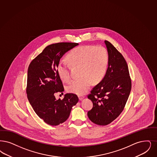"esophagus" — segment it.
<instances>
[{
	"label": "esophagus",
	"instance_id": "1",
	"mask_svg": "<svg viewBox=\"0 0 157 157\" xmlns=\"http://www.w3.org/2000/svg\"><path fill=\"white\" fill-rule=\"evenodd\" d=\"M78 98H79V99L80 101H82V100L84 98V97L82 96H78Z\"/></svg>",
	"mask_w": 157,
	"mask_h": 157
}]
</instances>
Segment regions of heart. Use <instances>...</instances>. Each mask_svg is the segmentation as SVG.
<instances>
[{
    "mask_svg": "<svg viewBox=\"0 0 157 157\" xmlns=\"http://www.w3.org/2000/svg\"><path fill=\"white\" fill-rule=\"evenodd\" d=\"M67 58L73 66H80L79 75L81 77L71 82L67 86L69 93L86 94L94 83L101 82L106 74L109 65V54L103 46L92 45H82L72 49ZM58 74L63 81L71 79L69 64L63 61L57 65Z\"/></svg>",
    "mask_w": 157,
    "mask_h": 157,
    "instance_id": "1",
    "label": "heart"
}]
</instances>
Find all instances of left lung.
Wrapping results in <instances>:
<instances>
[{"mask_svg":"<svg viewBox=\"0 0 157 157\" xmlns=\"http://www.w3.org/2000/svg\"><path fill=\"white\" fill-rule=\"evenodd\" d=\"M109 54V67L104 78L96 85L88 98L93 107L89 119L98 125L111 123L123 112L132 89L127 63L122 54L108 41H105Z\"/></svg>","mask_w":157,"mask_h":157,"instance_id":"obj_1","label":"left lung"}]
</instances>
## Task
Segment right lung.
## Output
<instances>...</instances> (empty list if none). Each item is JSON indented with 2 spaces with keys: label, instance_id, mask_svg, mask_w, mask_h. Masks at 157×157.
Instances as JSON below:
<instances>
[{
  "label": "right lung",
  "instance_id": "obj_1",
  "mask_svg": "<svg viewBox=\"0 0 157 157\" xmlns=\"http://www.w3.org/2000/svg\"><path fill=\"white\" fill-rule=\"evenodd\" d=\"M78 43H58L45 48L30 63L27 72L26 94L38 116L51 125H58L69 117L72 107L79 101L74 94H65L56 100L55 94L63 92V82L57 65L63 55Z\"/></svg>",
  "mask_w": 157,
  "mask_h": 157
}]
</instances>
